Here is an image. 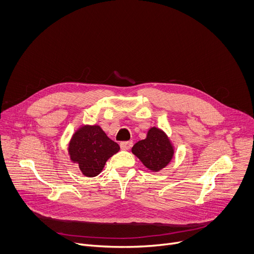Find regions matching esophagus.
Here are the masks:
<instances>
[{"label": "esophagus", "instance_id": "esophagus-1", "mask_svg": "<svg viewBox=\"0 0 254 254\" xmlns=\"http://www.w3.org/2000/svg\"><path fill=\"white\" fill-rule=\"evenodd\" d=\"M132 147V141H123L121 142V149L122 150H129Z\"/></svg>", "mask_w": 254, "mask_h": 254}]
</instances>
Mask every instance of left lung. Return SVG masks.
<instances>
[{
    "mask_svg": "<svg viewBox=\"0 0 254 254\" xmlns=\"http://www.w3.org/2000/svg\"><path fill=\"white\" fill-rule=\"evenodd\" d=\"M131 152L147 169L159 172L173 160L175 147L163 129L153 127L148 130L146 138L133 144Z\"/></svg>",
    "mask_w": 254,
    "mask_h": 254,
    "instance_id": "8db88e82",
    "label": "left lung"
}]
</instances>
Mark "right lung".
Wrapping results in <instances>:
<instances>
[{
  "label": "right lung",
  "instance_id": "add662e5",
  "mask_svg": "<svg viewBox=\"0 0 254 254\" xmlns=\"http://www.w3.org/2000/svg\"><path fill=\"white\" fill-rule=\"evenodd\" d=\"M119 151V144L97 125L80 126L68 143L70 161L77 164L81 173L88 178L99 175L106 161Z\"/></svg>",
  "mask_w": 254,
  "mask_h": 254
}]
</instances>
